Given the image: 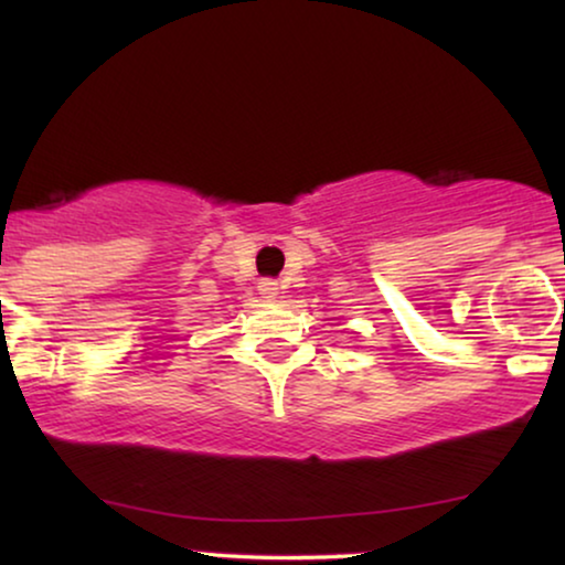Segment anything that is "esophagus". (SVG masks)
I'll return each instance as SVG.
<instances>
[{
  "mask_svg": "<svg viewBox=\"0 0 565 565\" xmlns=\"http://www.w3.org/2000/svg\"><path fill=\"white\" fill-rule=\"evenodd\" d=\"M257 290H259V296L265 298V300H275L277 296H280V288H277L275 280H259Z\"/></svg>",
  "mask_w": 565,
  "mask_h": 565,
  "instance_id": "1",
  "label": "esophagus"
}]
</instances>
